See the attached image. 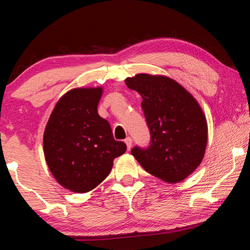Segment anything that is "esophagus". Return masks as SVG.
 Returning a JSON list of instances; mask_svg holds the SVG:
<instances>
[{"mask_svg":"<svg viewBox=\"0 0 250 250\" xmlns=\"http://www.w3.org/2000/svg\"><path fill=\"white\" fill-rule=\"evenodd\" d=\"M125 143L126 145V147H128V150H130L131 149V146H132V139H131L130 137L125 138Z\"/></svg>","mask_w":250,"mask_h":250,"instance_id":"34e87169","label":"esophagus"}]
</instances>
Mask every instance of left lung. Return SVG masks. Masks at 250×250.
I'll return each instance as SVG.
<instances>
[{
  "mask_svg": "<svg viewBox=\"0 0 250 250\" xmlns=\"http://www.w3.org/2000/svg\"><path fill=\"white\" fill-rule=\"evenodd\" d=\"M126 87L142 97L150 146H135L132 154L145 170L176 183L200 166L207 143V124L200 104L180 83L164 76L135 75Z\"/></svg>",
  "mask_w": 250,
  "mask_h": 250,
  "instance_id": "left-lung-1",
  "label": "left lung"
}]
</instances>
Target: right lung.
<instances>
[{"instance_id": "obj_1", "label": "right lung", "mask_w": 250, "mask_h": 250, "mask_svg": "<svg viewBox=\"0 0 250 250\" xmlns=\"http://www.w3.org/2000/svg\"><path fill=\"white\" fill-rule=\"evenodd\" d=\"M103 88H76L55 105L44 132V154L59 184L76 193L99 185L113 160L126 150L113 139L109 122L98 115Z\"/></svg>"}]
</instances>
